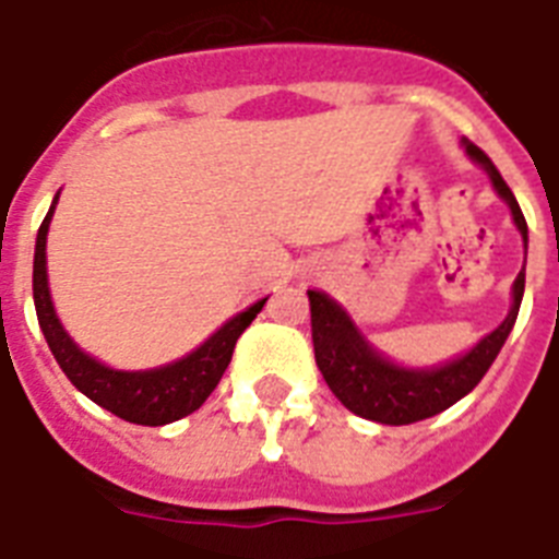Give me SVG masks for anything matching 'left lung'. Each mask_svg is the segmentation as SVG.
<instances>
[{
    "label": "left lung",
    "mask_w": 559,
    "mask_h": 559,
    "mask_svg": "<svg viewBox=\"0 0 559 559\" xmlns=\"http://www.w3.org/2000/svg\"><path fill=\"white\" fill-rule=\"evenodd\" d=\"M464 151L476 165L487 170L496 193L508 202L513 223L520 228L525 249H528V223L522 217V209L502 174L496 170L485 151H478L473 142H464ZM522 293H525V272L513 281L511 313L493 333H487L476 348L464 357L443 362L438 368H403L371 348L366 336L350 322V316L342 310L331 296L319 289H307L310 296V324H313V350L316 366L322 371L324 382L342 400V406L354 415L377 420L385 426H406L438 415L452 403H459L464 394L476 389L487 368L499 357L513 322L520 316Z\"/></svg>",
    "instance_id": "left-lung-1"
}]
</instances>
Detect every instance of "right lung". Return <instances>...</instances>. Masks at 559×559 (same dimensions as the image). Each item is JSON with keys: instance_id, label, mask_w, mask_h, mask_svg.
Wrapping results in <instances>:
<instances>
[{"instance_id": "obj_1", "label": "right lung", "mask_w": 559, "mask_h": 559, "mask_svg": "<svg viewBox=\"0 0 559 559\" xmlns=\"http://www.w3.org/2000/svg\"><path fill=\"white\" fill-rule=\"evenodd\" d=\"M57 197L39 226L37 249H34V307H37V322L43 328L48 348L55 354L57 366L63 368L74 389L83 391L92 403H98L100 408H107L130 424L165 426L197 412L209 400L211 391L217 389L219 377L226 373L228 362H231L240 333L252 324L254 316L261 313L266 298L254 301L249 310L237 313L235 319H228L214 336L202 342L200 348L170 366L151 368V371H116V368L104 366L74 345L51 305L46 272V235Z\"/></svg>"}]
</instances>
